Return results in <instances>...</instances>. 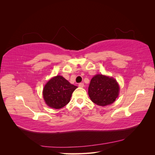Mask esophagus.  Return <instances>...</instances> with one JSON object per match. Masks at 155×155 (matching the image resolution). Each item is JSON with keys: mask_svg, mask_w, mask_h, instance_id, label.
Returning <instances> with one entry per match:
<instances>
[{"mask_svg": "<svg viewBox=\"0 0 155 155\" xmlns=\"http://www.w3.org/2000/svg\"><path fill=\"white\" fill-rule=\"evenodd\" d=\"M78 86H79V87H81V88H83V87H84V83H79V85H78Z\"/></svg>", "mask_w": 155, "mask_h": 155, "instance_id": "34e87169", "label": "esophagus"}]
</instances>
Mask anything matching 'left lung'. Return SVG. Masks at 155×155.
I'll return each mask as SVG.
<instances>
[{
  "label": "left lung",
  "instance_id": "left-lung-1",
  "mask_svg": "<svg viewBox=\"0 0 155 155\" xmlns=\"http://www.w3.org/2000/svg\"><path fill=\"white\" fill-rule=\"evenodd\" d=\"M119 91L118 83L113 78L97 74L91 79L88 93L93 103L100 106H106L115 101Z\"/></svg>",
  "mask_w": 155,
  "mask_h": 155
}]
</instances>
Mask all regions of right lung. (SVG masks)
Instances as JSON below:
<instances>
[{
  "label": "right lung",
  "mask_w": 155,
  "mask_h": 155,
  "mask_svg": "<svg viewBox=\"0 0 155 155\" xmlns=\"http://www.w3.org/2000/svg\"><path fill=\"white\" fill-rule=\"evenodd\" d=\"M77 88V86L70 84L63 76H55L45 85L43 98L48 106L59 109L68 104L72 94Z\"/></svg>",
  "instance_id": "1"
}]
</instances>
